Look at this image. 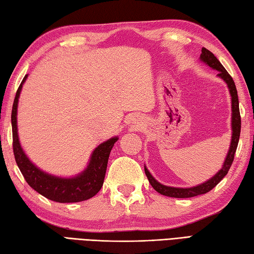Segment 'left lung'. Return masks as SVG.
<instances>
[{"label": "left lung", "mask_w": 254, "mask_h": 254, "mask_svg": "<svg viewBox=\"0 0 254 254\" xmlns=\"http://www.w3.org/2000/svg\"><path fill=\"white\" fill-rule=\"evenodd\" d=\"M200 61L206 63L208 66L211 67L212 69H216L218 71L217 76L221 78L222 80L227 83L228 89H229V92L231 96V109H232V116H231L232 136H231L230 147H229V151H228L225 163H223L221 170L218 172L215 176H212L210 180H208L207 182L202 183L200 185L195 186V187L177 188V187L162 185L161 183H158L155 178L151 175V173L148 172L147 168L144 167V171H145L147 180L150 182L152 187L157 192H160L161 195H164V196L174 197V198H190V197L202 195V193L210 191L213 187L217 186V184H219V182L228 174V171L230 170L233 158H235L238 143H239L240 131H241V117H240V111H239V99H238V92H237L235 81H233L232 77L228 73L225 67H223L220 64V62L218 61L215 55L208 51V49H206L205 47H202L201 49Z\"/></svg>", "instance_id": "obj_1"}]
</instances>
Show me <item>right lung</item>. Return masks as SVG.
Instances as JSON below:
<instances>
[{
    "mask_svg": "<svg viewBox=\"0 0 254 254\" xmlns=\"http://www.w3.org/2000/svg\"><path fill=\"white\" fill-rule=\"evenodd\" d=\"M27 74L23 78L16 91L12 108V132H13V152L19 171L25 181L34 190L48 199L56 202H78L93 197L101 190L104 176H106L108 160L110 152L118 141V136L101 143L94 148L86 170L79 175L71 178H63L51 175L39 170L28 160L26 154L19 144L17 134V104L23 83Z\"/></svg>",
    "mask_w": 254,
    "mask_h": 254,
    "instance_id": "obj_1",
    "label": "right lung"
}]
</instances>
